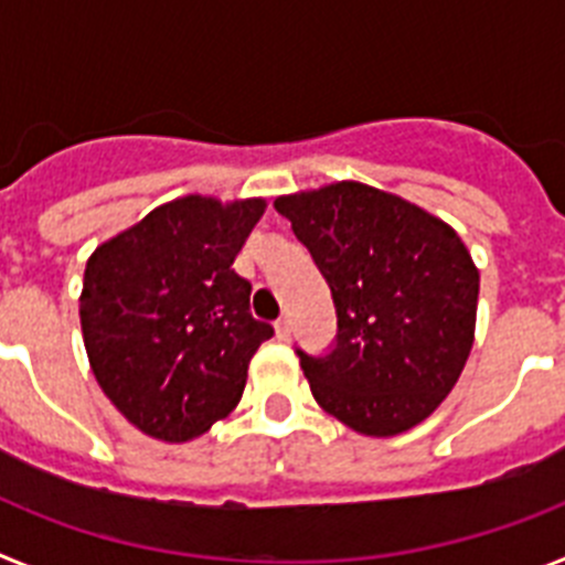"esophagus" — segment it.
<instances>
[{
    "mask_svg": "<svg viewBox=\"0 0 565 565\" xmlns=\"http://www.w3.org/2000/svg\"><path fill=\"white\" fill-rule=\"evenodd\" d=\"M274 331H277L279 339H288V337H291V319H288V317H279L277 322H274Z\"/></svg>",
    "mask_w": 565,
    "mask_h": 565,
    "instance_id": "esophagus-1",
    "label": "esophagus"
}]
</instances>
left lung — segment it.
<instances>
[{"instance_id":"left-lung-1","label":"left lung","mask_w":565,"mask_h":565,"mask_svg":"<svg viewBox=\"0 0 565 565\" xmlns=\"http://www.w3.org/2000/svg\"><path fill=\"white\" fill-rule=\"evenodd\" d=\"M331 286L337 339L297 348L322 411L364 436L430 416L472 351L478 268L444 221L396 194L342 181L274 201Z\"/></svg>"}]
</instances>
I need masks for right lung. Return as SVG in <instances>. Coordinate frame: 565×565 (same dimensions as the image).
I'll return each instance as SVG.
<instances>
[{
    "instance_id": "add662e5",
    "label": "right lung",
    "mask_w": 565,
    "mask_h": 565,
    "mask_svg": "<svg viewBox=\"0 0 565 565\" xmlns=\"http://www.w3.org/2000/svg\"><path fill=\"white\" fill-rule=\"evenodd\" d=\"M266 201L189 194L158 206L87 259L82 331L109 402L141 433L181 444L237 407L268 322L234 257Z\"/></svg>"
}]
</instances>
